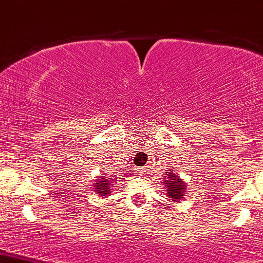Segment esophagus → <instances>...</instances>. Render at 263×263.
<instances>
[{"mask_svg":"<svg viewBox=\"0 0 263 263\" xmlns=\"http://www.w3.org/2000/svg\"><path fill=\"white\" fill-rule=\"evenodd\" d=\"M136 174H137L138 176L147 175V167H144V166H143V167H137L136 168Z\"/></svg>","mask_w":263,"mask_h":263,"instance_id":"1","label":"esophagus"}]
</instances>
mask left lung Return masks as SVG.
Returning a JSON list of instances; mask_svg holds the SVG:
<instances>
[{
  "label": "left lung",
  "mask_w": 263,
  "mask_h": 263,
  "mask_svg": "<svg viewBox=\"0 0 263 263\" xmlns=\"http://www.w3.org/2000/svg\"><path fill=\"white\" fill-rule=\"evenodd\" d=\"M168 177L165 181V185L167 188V195L174 200H181L183 198V192L185 183L182 181L181 178H178V176L174 174H167Z\"/></svg>",
  "instance_id": "left-lung-1"
}]
</instances>
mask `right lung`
Segmentation results:
<instances>
[{
	"label": "right lung",
	"mask_w": 263,
	"mask_h": 263,
	"mask_svg": "<svg viewBox=\"0 0 263 263\" xmlns=\"http://www.w3.org/2000/svg\"><path fill=\"white\" fill-rule=\"evenodd\" d=\"M112 179L109 178V177H103L102 176V179H99L98 183H96V193H98V194H102V197H107V195L110 193V184L112 183Z\"/></svg>",
	"instance_id": "1"
}]
</instances>
